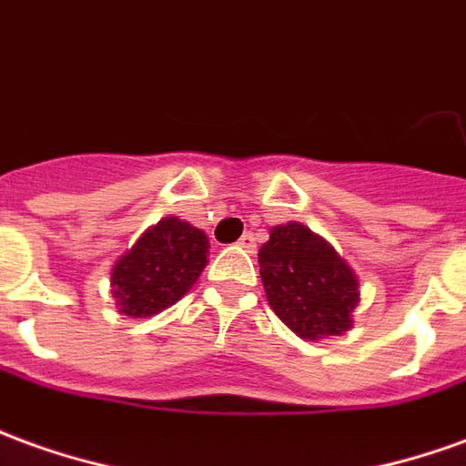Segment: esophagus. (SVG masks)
<instances>
[{"label": "esophagus", "instance_id": "esophagus-1", "mask_svg": "<svg viewBox=\"0 0 466 466\" xmlns=\"http://www.w3.org/2000/svg\"><path fill=\"white\" fill-rule=\"evenodd\" d=\"M239 244H242V247H244V249H247V252H255V247H257L255 234H252V232H244L242 237H239Z\"/></svg>", "mask_w": 466, "mask_h": 466}]
</instances>
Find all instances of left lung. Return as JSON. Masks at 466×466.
Returning <instances> with one entry per match:
<instances>
[{
	"instance_id": "8db88e82",
	"label": "left lung",
	"mask_w": 466,
	"mask_h": 466,
	"mask_svg": "<svg viewBox=\"0 0 466 466\" xmlns=\"http://www.w3.org/2000/svg\"><path fill=\"white\" fill-rule=\"evenodd\" d=\"M269 308L300 338L346 333L358 305V279L323 237L298 222L269 232L259 249Z\"/></svg>"
}]
</instances>
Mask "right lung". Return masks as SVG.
<instances>
[{"instance_id": "add662e5", "label": "right lung", "mask_w": 466, "mask_h": 466, "mask_svg": "<svg viewBox=\"0 0 466 466\" xmlns=\"http://www.w3.org/2000/svg\"><path fill=\"white\" fill-rule=\"evenodd\" d=\"M207 255L209 239L201 229L177 217L161 219L141 234L110 272L118 310L146 318L174 305L199 279Z\"/></svg>"}]
</instances>
